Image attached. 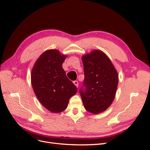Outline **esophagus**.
I'll return each instance as SVG.
<instances>
[{
	"label": "esophagus",
	"mask_w": 150,
	"mask_h": 150,
	"mask_svg": "<svg viewBox=\"0 0 150 150\" xmlns=\"http://www.w3.org/2000/svg\"><path fill=\"white\" fill-rule=\"evenodd\" d=\"M73 83L74 84V85L76 86L77 88H78V86H79V83L78 82V81H74Z\"/></svg>",
	"instance_id": "esophagus-1"
}]
</instances>
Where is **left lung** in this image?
Here are the masks:
<instances>
[{
    "label": "left lung",
    "mask_w": 150,
    "mask_h": 150,
    "mask_svg": "<svg viewBox=\"0 0 150 150\" xmlns=\"http://www.w3.org/2000/svg\"><path fill=\"white\" fill-rule=\"evenodd\" d=\"M84 90L80 89L83 105L88 112L99 114L111 106L118 84V74L110 59L95 49L82 56Z\"/></svg>",
    "instance_id": "obj_1"
}]
</instances>
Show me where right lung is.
Wrapping results in <instances>:
<instances>
[{
  "label": "right lung",
  "mask_w": 150,
  "mask_h": 150,
  "mask_svg": "<svg viewBox=\"0 0 150 150\" xmlns=\"http://www.w3.org/2000/svg\"><path fill=\"white\" fill-rule=\"evenodd\" d=\"M67 56L57 49L44 51L31 71V84L39 101L47 110L57 113L67 108L69 99L78 91L62 68Z\"/></svg>",
  "instance_id": "add662e5"
}]
</instances>
